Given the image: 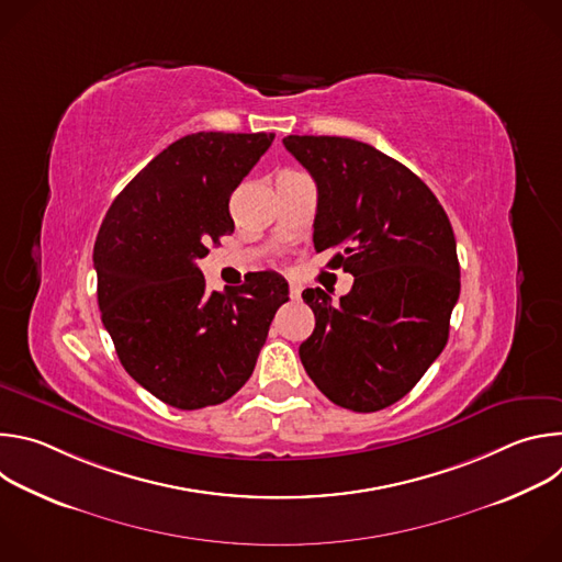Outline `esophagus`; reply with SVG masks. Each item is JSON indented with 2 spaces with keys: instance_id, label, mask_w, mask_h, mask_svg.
Here are the masks:
<instances>
[{
  "instance_id": "34e87169",
  "label": "esophagus",
  "mask_w": 562,
  "mask_h": 562,
  "mask_svg": "<svg viewBox=\"0 0 562 562\" xmlns=\"http://www.w3.org/2000/svg\"><path fill=\"white\" fill-rule=\"evenodd\" d=\"M300 293H302V289H300V284H295V282H291L289 284V295L293 297V300H297L300 297Z\"/></svg>"
}]
</instances>
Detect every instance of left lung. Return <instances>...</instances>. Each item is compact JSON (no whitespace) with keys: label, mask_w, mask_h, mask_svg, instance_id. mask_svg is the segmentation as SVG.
I'll list each match as a JSON object with an SVG mask.
<instances>
[{"label":"left lung","mask_w":562,"mask_h":562,"mask_svg":"<svg viewBox=\"0 0 562 562\" xmlns=\"http://www.w3.org/2000/svg\"><path fill=\"white\" fill-rule=\"evenodd\" d=\"M286 150L317 187L315 251L353 276L338 304L302 291L315 329L300 360L331 403L380 412L407 395L442 353L460 295L451 222L405 165L351 137L286 135Z\"/></svg>","instance_id":"obj_1"}]
</instances>
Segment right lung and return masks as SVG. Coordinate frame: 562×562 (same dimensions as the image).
<instances>
[{
  "mask_svg": "<svg viewBox=\"0 0 562 562\" xmlns=\"http://www.w3.org/2000/svg\"><path fill=\"white\" fill-rule=\"evenodd\" d=\"M273 133H193L111 204L93 249L98 304L126 373L176 409L220 405L251 378L289 284L260 271L206 293L198 260L233 233L237 189Z\"/></svg>",
  "mask_w": 562,
  "mask_h": 562,
  "instance_id": "1",
  "label": "right lung"
}]
</instances>
